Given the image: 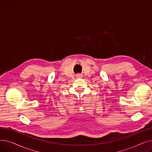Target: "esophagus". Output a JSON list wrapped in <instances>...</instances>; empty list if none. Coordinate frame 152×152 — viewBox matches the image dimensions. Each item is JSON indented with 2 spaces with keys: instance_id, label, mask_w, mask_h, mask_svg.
Returning <instances> with one entry per match:
<instances>
[{
  "instance_id": "obj_1",
  "label": "esophagus",
  "mask_w": 152,
  "mask_h": 152,
  "mask_svg": "<svg viewBox=\"0 0 152 152\" xmlns=\"http://www.w3.org/2000/svg\"><path fill=\"white\" fill-rule=\"evenodd\" d=\"M76 76L77 78H81V77H83V75L81 74H77Z\"/></svg>"
}]
</instances>
